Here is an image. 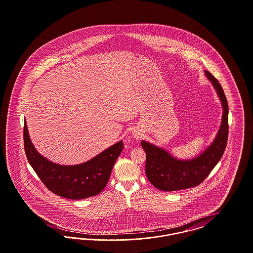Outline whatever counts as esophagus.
I'll return each instance as SVG.
<instances>
[{
  "label": "esophagus",
  "instance_id": "1",
  "mask_svg": "<svg viewBox=\"0 0 253 253\" xmlns=\"http://www.w3.org/2000/svg\"><path fill=\"white\" fill-rule=\"evenodd\" d=\"M132 137H134L135 139H139V138H141L142 133H141L140 131H138V130H134V131H132Z\"/></svg>",
  "mask_w": 253,
  "mask_h": 253
}]
</instances>
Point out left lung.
Instances as JSON below:
<instances>
[{
  "label": "left lung",
  "instance_id": "1",
  "mask_svg": "<svg viewBox=\"0 0 253 253\" xmlns=\"http://www.w3.org/2000/svg\"><path fill=\"white\" fill-rule=\"evenodd\" d=\"M205 75L215 89L223 108L221 125L212 143L197 157L178 159L161 147L145 140L141 141L146 153L147 178L160 191L172 192L199 185L216 166L226 149L229 133L228 101L216 79L207 70Z\"/></svg>",
  "mask_w": 253,
  "mask_h": 253
}]
</instances>
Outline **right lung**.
<instances>
[{
  "instance_id": "right-lung-1",
  "label": "right lung",
  "mask_w": 253,
  "mask_h": 253,
  "mask_svg": "<svg viewBox=\"0 0 253 253\" xmlns=\"http://www.w3.org/2000/svg\"><path fill=\"white\" fill-rule=\"evenodd\" d=\"M24 150L29 164L52 193L80 200L95 196L108 183L112 169L123 149L122 140L78 165H60L42 156L32 143L24 121Z\"/></svg>"
}]
</instances>
